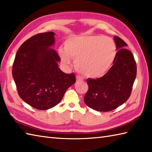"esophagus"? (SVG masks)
Returning a JSON list of instances; mask_svg holds the SVG:
<instances>
[{
  "label": "esophagus",
  "mask_w": 152,
  "mask_h": 152,
  "mask_svg": "<svg viewBox=\"0 0 152 152\" xmlns=\"http://www.w3.org/2000/svg\"><path fill=\"white\" fill-rule=\"evenodd\" d=\"M76 79H77V81H82V80H83V77H81L80 76H79V75H77L76 77Z\"/></svg>",
  "instance_id": "1"
}]
</instances>
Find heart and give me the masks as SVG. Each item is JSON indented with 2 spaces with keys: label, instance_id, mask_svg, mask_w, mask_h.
I'll return each mask as SVG.
<instances>
[{
  "label": "heart",
  "instance_id": "heart-1",
  "mask_svg": "<svg viewBox=\"0 0 152 152\" xmlns=\"http://www.w3.org/2000/svg\"><path fill=\"white\" fill-rule=\"evenodd\" d=\"M65 46L66 50L60 51L62 62L69 65L71 58L74 59L77 70L91 78L104 75L116 54L115 43L107 37H72L67 39Z\"/></svg>",
  "mask_w": 152,
  "mask_h": 152
}]
</instances>
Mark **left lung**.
<instances>
[{
  "mask_svg": "<svg viewBox=\"0 0 152 152\" xmlns=\"http://www.w3.org/2000/svg\"><path fill=\"white\" fill-rule=\"evenodd\" d=\"M118 50L113 66L106 74L96 79H88V92L85 95L86 106L98 111H110L125 103L131 96L137 76V64L127 45L114 36Z\"/></svg>",
  "mask_w": 152,
  "mask_h": 152,
  "instance_id": "obj_1",
  "label": "left lung"
}]
</instances>
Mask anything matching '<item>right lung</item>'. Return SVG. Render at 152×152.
<instances>
[{"mask_svg": "<svg viewBox=\"0 0 152 152\" xmlns=\"http://www.w3.org/2000/svg\"><path fill=\"white\" fill-rule=\"evenodd\" d=\"M55 33H39L25 41L17 51L12 76L20 97L39 110L56 106L68 88L75 83L74 73L66 74L58 67L61 59L50 47Z\"/></svg>", "mask_w": 152, "mask_h": 152, "instance_id": "add662e5", "label": "right lung"}]
</instances>
